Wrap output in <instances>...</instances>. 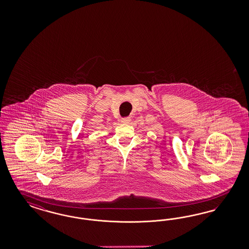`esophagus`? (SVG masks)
Returning a JSON list of instances; mask_svg holds the SVG:
<instances>
[{
    "instance_id": "obj_1",
    "label": "esophagus",
    "mask_w": 249,
    "mask_h": 249,
    "mask_svg": "<svg viewBox=\"0 0 249 249\" xmlns=\"http://www.w3.org/2000/svg\"><path fill=\"white\" fill-rule=\"evenodd\" d=\"M129 121H130V118H122L121 119V123H123V124H128L129 123Z\"/></svg>"
}]
</instances>
